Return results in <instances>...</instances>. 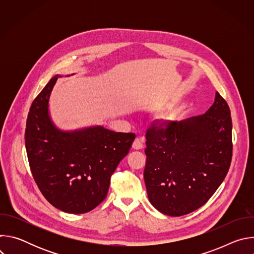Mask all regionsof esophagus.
<instances>
[{"mask_svg":"<svg viewBox=\"0 0 254 254\" xmlns=\"http://www.w3.org/2000/svg\"><path fill=\"white\" fill-rule=\"evenodd\" d=\"M132 149L133 150H141L142 149V140L140 138H135L132 142Z\"/></svg>","mask_w":254,"mask_h":254,"instance_id":"34e87169","label":"esophagus"}]
</instances>
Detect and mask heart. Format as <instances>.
I'll return each mask as SVG.
<instances>
[{"mask_svg":"<svg viewBox=\"0 0 254 254\" xmlns=\"http://www.w3.org/2000/svg\"><path fill=\"white\" fill-rule=\"evenodd\" d=\"M180 118V113L179 112H172L167 115H163L158 118L157 120V126L162 128V129H167L171 127L173 125L179 121Z\"/></svg>","mask_w":254,"mask_h":254,"instance_id":"b5f03b06","label":"heart"}]
</instances>
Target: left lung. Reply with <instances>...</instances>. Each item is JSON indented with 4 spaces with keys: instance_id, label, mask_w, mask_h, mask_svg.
Instances as JSON below:
<instances>
[{
    "instance_id": "left-lung-1",
    "label": "left lung",
    "mask_w": 254,
    "mask_h": 254,
    "mask_svg": "<svg viewBox=\"0 0 254 254\" xmlns=\"http://www.w3.org/2000/svg\"><path fill=\"white\" fill-rule=\"evenodd\" d=\"M143 179L151 204L169 216L203 206L223 182L232 158V122L227 102L216 92L202 116L167 129H148Z\"/></svg>"
}]
</instances>
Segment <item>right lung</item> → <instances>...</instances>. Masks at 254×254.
<instances>
[{"label": "right lung", "instance_id": "1", "mask_svg": "<svg viewBox=\"0 0 254 254\" xmlns=\"http://www.w3.org/2000/svg\"><path fill=\"white\" fill-rule=\"evenodd\" d=\"M58 77L50 79L30 107L25 146L35 182L47 201L63 212L82 214L105 199L111 177L135 135L102 126L73 130L57 127L49 100Z\"/></svg>", "mask_w": 254, "mask_h": 254}]
</instances>
